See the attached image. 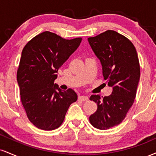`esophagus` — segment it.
<instances>
[{"label": "esophagus", "mask_w": 156, "mask_h": 156, "mask_svg": "<svg viewBox=\"0 0 156 156\" xmlns=\"http://www.w3.org/2000/svg\"><path fill=\"white\" fill-rule=\"evenodd\" d=\"M78 99H79L80 100L83 101V102H86V101L89 100V97L86 96H80L78 97Z\"/></svg>", "instance_id": "34e87169"}]
</instances>
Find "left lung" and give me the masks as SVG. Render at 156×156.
Returning <instances> with one entry per match:
<instances>
[{"label": "left lung", "mask_w": 156, "mask_h": 156, "mask_svg": "<svg viewBox=\"0 0 156 156\" xmlns=\"http://www.w3.org/2000/svg\"><path fill=\"white\" fill-rule=\"evenodd\" d=\"M88 41L100 60L105 80L112 87L111 94L102 99L99 95L90 97L97 105V111L90 115V123L105 130L120 124L134 102L140 77V62L132 43L114 30L90 37Z\"/></svg>", "instance_id": "1"}]
</instances>
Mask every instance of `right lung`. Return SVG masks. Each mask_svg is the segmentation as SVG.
<instances>
[{
  "mask_svg": "<svg viewBox=\"0 0 156 156\" xmlns=\"http://www.w3.org/2000/svg\"><path fill=\"white\" fill-rule=\"evenodd\" d=\"M81 37L65 39L46 31L24 46L16 73L20 93L29 121L37 128H59L78 95L73 89L61 91L54 80L57 73L77 49Z\"/></svg>",
  "mask_w": 156,
  "mask_h": 156,
  "instance_id": "add662e5",
  "label": "right lung"
}]
</instances>
